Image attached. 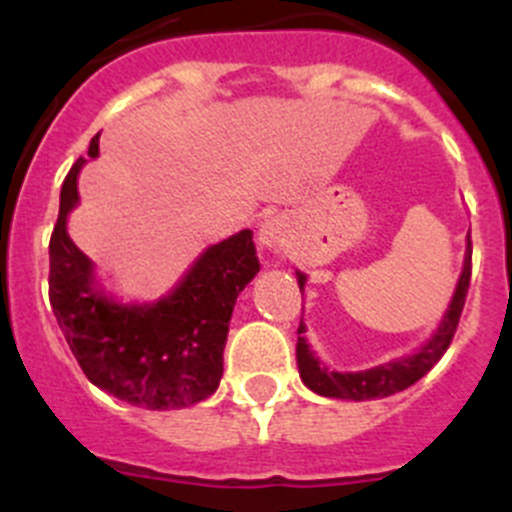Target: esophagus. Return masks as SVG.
<instances>
[{
  "mask_svg": "<svg viewBox=\"0 0 512 512\" xmlns=\"http://www.w3.org/2000/svg\"><path fill=\"white\" fill-rule=\"evenodd\" d=\"M257 245H260L262 250L272 252L280 250V247L285 245V225H282L280 218H270L260 225V230H257Z\"/></svg>",
  "mask_w": 512,
  "mask_h": 512,
  "instance_id": "34e87169",
  "label": "esophagus"
}]
</instances>
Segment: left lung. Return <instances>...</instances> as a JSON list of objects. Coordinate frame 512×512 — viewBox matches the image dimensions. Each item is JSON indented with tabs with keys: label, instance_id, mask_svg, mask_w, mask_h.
<instances>
[{
	"label": "left lung",
	"instance_id": "obj_1",
	"mask_svg": "<svg viewBox=\"0 0 512 512\" xmlns=\"http://www.w3.org/2000/svg\"><path fill=\"white\" fill-rule=\"evenodd\" d=\"M297 285L304 289L307 285V275L297 270ZM468 285H471V235H468V247L466 257H463V270L458 277V285L453 289V297L448 302L446 314L441 317V324L433 329L431 337L426 339V344L416 349L414 354L399 356V359H391L386 364L371 366V369L361 371H337L327 369L322 361L314 356L309 349L307 327L304 322H299L297 329V369L299 379L304 381L307 389H312L314 394L327 396V399H344V401H371V399H386V396L396 394V391L409 389L411 384H416L423 374L433 369L443 352L451 344L453 332L458 327V319H461L463 304H466Z\"/></svg>",
	"mask_w": 512,
	"mask_h": 512
}]
</instances>
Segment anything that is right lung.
I'll use <instances>...</instances> for the list:
<instances>
[{
    "label": "right lung",
    "instance_id": "right-lung-1",
    "mask_svg": "<svg viewBox=\"0 0 512 512\" xmlns=\"http://www.w3.org/2000/svg\"><path fill=\"white\" fill-rule=\"evenodd\" d=\"M96 156L98 136L89 146V158ZM84 163L76 160L61 185L49 242V299L66 344L91 384L116 399L151 411L198 404L220 386L232 309L260 272L252 232L205 247L153 302H123L106 292L94 262L69 237Z\"/></svg>",
    "mask_w": 512,
    "mask_h": 512
}]
</instances>
